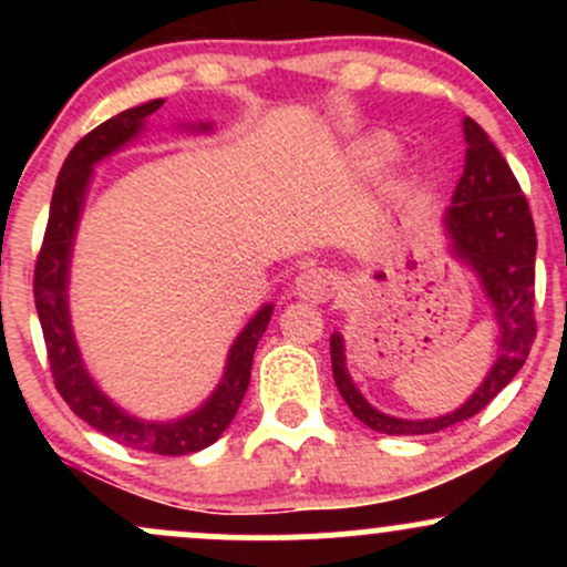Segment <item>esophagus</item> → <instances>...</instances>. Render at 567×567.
<instances>
[{
    "instance_id": "34e87169",
    "label": "esophagus",
    "mask_w": 567,
    "mask_h": 567,
    "mask_svg": "<svg viewBox=\"0 0 567 567\" xmlns=\"http://www.w3.org/2000/svg\"><path fill=\"white\" fill-rule=\"evenodd\" d=\"M338 290V275L324 266H306L301 275L296 277V292L306 301H328Z\"/></svg>"
}]
</instances>
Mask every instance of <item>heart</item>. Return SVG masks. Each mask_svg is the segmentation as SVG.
<instances>
[{
  "instance_id": "heart-1",
  "label": "heart",
  "mask_w": 567,
  "mask_h": 567,
  "mask_svg": "<svg viewBox=\"0 0 567 567\" xmlns=\"http://www.w3.org/2000/svg\"><path fill=\"white\" fill-rule=\"evenodd\" d=\"M394 154L396 143L392 138H386V135H379V138L365 143V148H362V162H365V167H381L386 165V162H392Z\"/></svg>"
}]
</instances>
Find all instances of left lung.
Wrapping results in <instances>:
<instances>
[{
  "instance_id": "obj_1",
  "label": "left lung",
  "mask_w": 567,
  "mask_h": 567,
  "mask_svg": "<svg viewBox=\"0 0 567 567\" xmlns=\"http://www.w3.org/2000/svg\"><path fill=\"white\" fill-rule=\"evenodd\" d=\"M466 165L445 213L455 256L474 266L501 328L496 365L466 405L442 419L405 421L370 408L347 373L341 336L330 338V360L338 392L362 424L381 434H434L472 419L509 383L528 360L536 341V226L528 199L485 130L466 116Z\"/></svg>"
}]
</instances>
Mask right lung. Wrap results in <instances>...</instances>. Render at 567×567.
I'll use <instances>...</instances> for the list:
<instances>
[{
	"label": "right lung",
	"instance_id": "add662e5",
	"mask_svg": "<svg viewBox=\"0 0 567 567\" xmlns=\"http://www.w3.org/2000/svg\"><path fill=\"white\" fill-rule=\"evenodd\" d=\"M162 103L165 101H148L143 106L127 109V112L112 116L103 125L90 130L69 152L61 175L55 181L48 229H44L42 247H39L37 256L34 303L39 322H42L50 373H53L58 394L66 400V405L82 421H87L90 426L112 437L114 442H120V445L133 447V451L188 455L213 445L224 434V429L231 424L234 415H237L247 392V383H250L252 354H256V347L261 341L266 324L271 320L275 306H264L243 333H239L237 341H234L224 381H220L216 394L205 402V408L175 421V424H148V421L133 419V415L122 413L112 400H106V396L97 392V386L82 368L80 351H76L74 336H71L66 306L71 243H74L84 188H87L93 165L133 138L141 130L143 120L157 112Z\"/></svg>",
	"mask_w": 567,
	"mask_h": 567
}]
</instances>
